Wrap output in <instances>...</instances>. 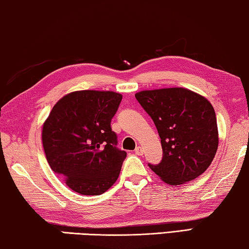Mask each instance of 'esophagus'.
<instances>
[{
  "instance_id": "1",
  "label": "esophagus",
  "mask_w": 249,
  "mask_h": 249,
  "mask_svg": "<svg viewBox=\"0 0 249 249\" xmlns=\"http://www.w3.org/2000/svg\"><path fill=\"white\" fill-rule=\"evenodd\" d=\"M135 154H136V155H139V156L143 154V149H142L141 146H139V147L135 148Z\"/></svg>"
}]
</instances>
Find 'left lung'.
Masks as SVG:
<instances>
[{"label": "left lung", "instance_id": "1", "mask_svg": "<svg viewBox=\"0 0 249 249\" xmlns=\"http://www.w3.org/2000/svg\"><path fill=\"white\" fill-rule=\"evenodd\" d=\"M135 97L160 137L163 159L157 165L148 164L152 171L173 186L203 174L214 160L219 142L210 101L184 88L142 90Z\"/></svg>", "mask_w": 249, "mask_h": 249}]
</instances>
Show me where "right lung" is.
Masks as SVG:
<instances>
[{
  "label": "right lung",
  "instance_id": "add662e5",
  "mask_svg": "<svg viewBox=\"0 0 249 249\" xmlns=\"http://www.w3.org/2000/svg\"><path fill=\"white\" fill-rule=\"evenodd\" d=\"M122 97L110 90H75L53 106L43 124L47 163L78 194L101 195L118 178L126 152L116 147L110 121Z\"/></svg>",
  "mask_w": 249,
  "mask_h": 249
}]
</instances>
